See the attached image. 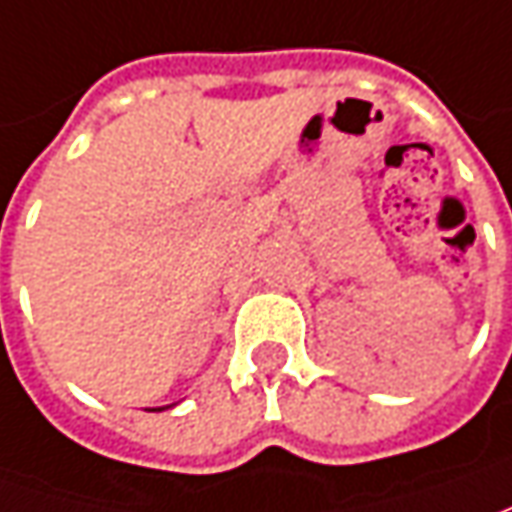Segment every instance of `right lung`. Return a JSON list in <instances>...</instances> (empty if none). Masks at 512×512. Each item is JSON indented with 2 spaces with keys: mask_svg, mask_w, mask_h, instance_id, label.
Returning <instances> with one entry per match:
<instances>
[{
  "mask_svg": "<svg viewBox=\"0 0 512 512\" xmlns=\"http://www.w3.org/2000/svg\"><path fill=\"white\" fill-rule=\"evenodd\" d=\"M164 408H172V405H164ZM164 408H147V411H164Z\"/></svg>",
  "mask_w": 512,
  "mask_h": 512,
  "instance_id": "obj_1",
  "label": "right lung"
}]
</instances>
